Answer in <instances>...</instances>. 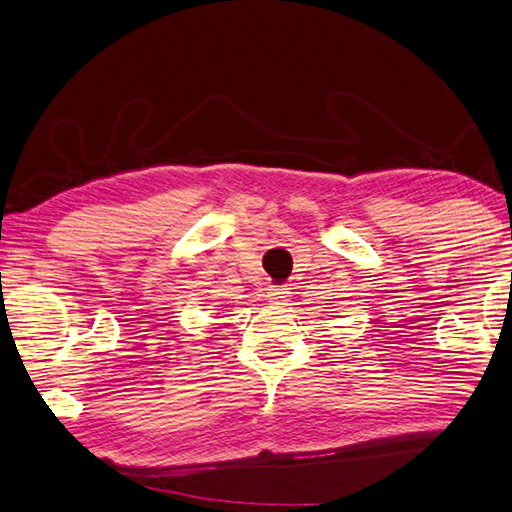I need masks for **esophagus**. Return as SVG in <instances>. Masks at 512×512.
Masks as SVG:
<instances>
[{"instance_id":"obj_1","label":"esophagus","mask_w":512,"mask_h":512,"mask_svg":"<svg viewBox=\"0 0 512 512\" xmlns=\"http://www.w3.org/2000/svg\"><path fill=\"white\" fill-rule=\"evenodd\" d=\"M289 289L287 287H271L267 291V300L271 304H287L289 302Z\"/></svg>"}]
</instances>
